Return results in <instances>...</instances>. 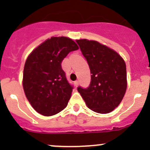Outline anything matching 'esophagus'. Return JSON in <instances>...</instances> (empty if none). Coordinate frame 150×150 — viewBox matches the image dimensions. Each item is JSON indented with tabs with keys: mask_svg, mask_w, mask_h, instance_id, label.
Instances as JSON below:
<instances>
[{
	"mask_svg": "<svg viewBox=\"0 0 150 150\" xmlns=\"http://www.w3.org/2000/svg\"><path fill=\"white\" fill-rule=\"evenodd\" d=\"M74 84H75V86H76V87H78V85H79V81H75V82H74Z\"/></svg>",
	"mask_w": 150,
	"mask_h": 150,
	"instance_id": "1",
	"label": "esophagus"
}]
</instances>
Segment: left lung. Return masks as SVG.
<instances>
[{"label":"left lung","mask_w":150,"mask_h":150,"mask_svg":"<svg viewBox=\"0 0 150 150\" xmlns=\"http://www.w3.org/2000/svg\"><path fill=\"white\" fill-rule=\"evenodd\" d=\"M82 54L88 64L91 83L78 91L88 108L106 114L121 102L127 88L126 66L117 52L95 40H77Z\"/></svg>","instance_id":"left-lung-1"}]
</instances>
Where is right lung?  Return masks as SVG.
Masks as SVG:
<instances>
[{
	"label": "right lung",
	"mask_w": 150,
	"mask_h": 150,
	"mask_svg": "<svg viewBox=\"0 0 150 150\" xmlns=\"http://www.w3.org/2000/svg\"><path fill=\"white\" fill-rule=\"evenodd\" d=\"M78 46L70 38L52 37L29 55L23 73L27 99L35 111L51 116L64 110L70 99L73 86L67 81L61 63Z\"/></svg>",
	"instance_id": "right-lung-1"
}]
</instances>
